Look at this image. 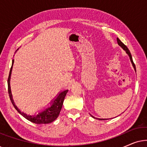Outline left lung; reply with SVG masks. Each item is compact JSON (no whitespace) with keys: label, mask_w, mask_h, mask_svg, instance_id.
Masks as SVG:
<instances>
[{"label":"left lung","mask_w":147,"mask_h":147,"mask_svg":"<svg viewBox=\"0 0 147 147\" xmlns=\"http://www.w3.org/2000/svg\"><path fill=\"white\" fill-rule=\"evenodd\" d=\"M117 42H118V45H119L120 47H121L122 49H123L124 50H125L126 51V53L128 54V55H129V57H130V61H131V62H132V65H133V67H134V69H135V71H136V67H135V65H134V62H133V60H132V55H131V53H130V51H129V49H128V47H126V46L124 45V44L122 43V42L120 41V40L118 39V38H117ZM92 117L93 118H94V116H92ZM97 119H98V120H107V119H102V118H97Z\"/></svg>","instance_id":"obj_1"}]
</instances>
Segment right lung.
I'll list each match as a JSON object with an SVG mask.
<instances>
[{
  "label": "right lung",
  "mask_w": 147,
  "mask_h": 147,
  "mask_svg": "<svg viewBox=\"0 0 147 147\" xmlns=\"http://www.w3.org/2000/svg\"><path fill=\"white\" fill-rule=\"evenodd\" d=\"M13 61H14L13 60ZM13 64H12L11 70H10L9 78H8V92H9L10 99H11V101L12 102V104H13V105L14 106V107H15V109L19 112V113L21 114L23 117H25L26 119H27L28 120H29V121L33 122V123L35 124H48L53 122L54 120L58 117V116H59L60 111H61V110L62 106H63L64 98H65L68 90H65V91L60 93L59 94V96H57V98L54 100L52 105L50 106V107L47 108V109H45L44 111L40 112L39 114L35 116L27 115V114L23 113V112H21L19 109H18L17 106H16L15 105V104H14L13 98H12L11 90H10V77H11Z\"/></svg>",
  "instance_id": "1"
}]
</instances>
